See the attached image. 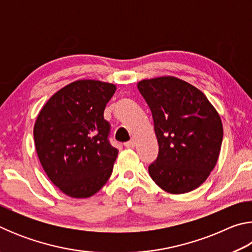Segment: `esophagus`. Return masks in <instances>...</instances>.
<instances>
[{"mask_svg":"<svg viewBox=\"0 0 252 252\" xmlns=\"http://www.w3.org/2000/svg\"><path fill=\"white\" fill-rule=\"evenodd\" d=\"M134 146H135V142H134L133 139L125 143V147H126V148H134Z\"/></svg>","mask_w":252,"mask_h":252,"instance_id":"34e87169","label":"esophagus"}]
</instances>
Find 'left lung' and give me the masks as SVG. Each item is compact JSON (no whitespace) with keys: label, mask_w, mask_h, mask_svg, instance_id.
<instances>
[{"label":"left lung","mask_w":252,"mask_h":252,"mask_svg":"<svg viewBox=\"0 0 252 252\" xmlns=\"http://www.w3.org/2000/svg\"><path fill=\"white\" fill-rule=\"evenodd\" d=\"M138 89L151 110L159 144L149 174L167 192L194 190L218 161L223 136L218 112L201 91L173 76L140 81Z\"/></svg>","instance_id":"left-lung-1"}]
</instances>
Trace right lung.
Segmentation results:
<instances>
[{
    "label": "right lung",
    "mask_w": 252,
    "mask_h": 252,
    "mask_svg": "<svg viewBox=\"0 0 252 252\" xmlns=\"http://www.w3.org/2000/svg\"><path fill=\"white\" fill-rule=\"evenodd\" d=\"M116 85L79 80L50 97L34 125V142L50 180L72 198H89L108 181L118 157L105 105Z\"/></svg>",
    "instance_id": "obj_1"
}]
</instances>
